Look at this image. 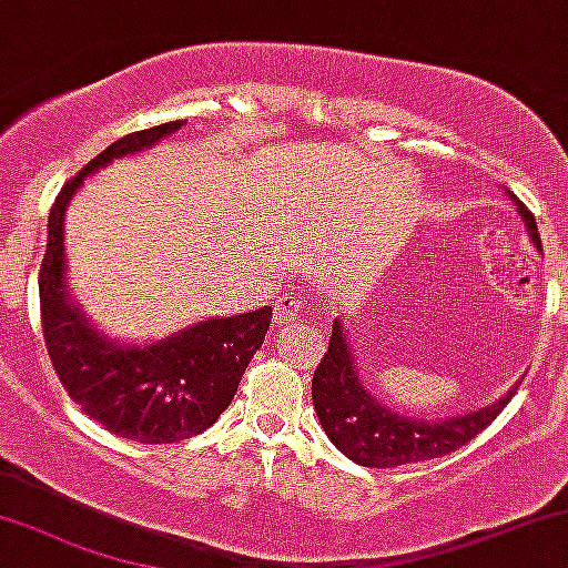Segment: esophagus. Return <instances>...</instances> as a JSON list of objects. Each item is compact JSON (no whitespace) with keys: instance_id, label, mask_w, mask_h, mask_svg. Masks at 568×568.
<instances>
[{"instance_id":"esophagus-1","label":"esophagus","mask_w":568,"mask_h":568,"mask_svg":"<svg viewBox=\"0 0 568 568\" xmlns=\"http://www.w3.org/2000/svg\"><path fill=\"white\" fill-rule=\"evenodd\" d=\"M301 314H304V304L296 296H280L275 301V322L277 325H293V322L301 320Z\"/></svg>"}]
</instances>
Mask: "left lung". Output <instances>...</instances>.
<instances>
[{"label":"left lung","instance_id":"1","mask_svg":"<svg viewBox=\"0 0 568 568\" xmlns=\"http://www.w3.org/2000/svg\"><path fill=\"white\" fill-rule=\"evenodd\" d=\"M508 199L514 201L516 212L527 225L529 239L540 248L535 214L511 191ZM514 393L516 387L490 406L458 416H440V419H419V416L393 412L375 393L367 390L341 320L333 322V337L312 379V400L325 435L343 456L372 469L429 462L462 448L504 412Z\"/></svg>","mask_w":568,"mask_h":568}]
</instances>
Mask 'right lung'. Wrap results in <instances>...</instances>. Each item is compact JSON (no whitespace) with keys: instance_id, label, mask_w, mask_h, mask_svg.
I'll list each match as a JSON object with an SVG mask.
<instances>
[{"instance_id":"obj_1","label":"right lung","mask_w":568,"mask_h":568,"mask_svg":"<svg viewBox=\"0 0 568 568\" xmlns=\"http://www.w3.org/2000/svg\"><path fill=\"white\" fill-rule=\"evenodd\" d=\"M183 120L128 133L93 156L54 199L47 222V254L39 272L41 327L52 367L68 396L125 440L162 445L204 433L231 406L248 362L264 343L272 308L212 317L131 346L106 337L75 304L64 277V212L83 181L120 156L168 139Z\"/></svg>"}]
</instances>
